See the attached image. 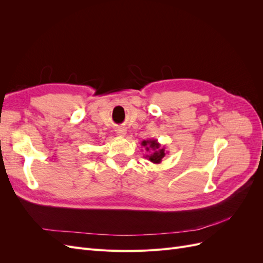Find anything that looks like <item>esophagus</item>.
Segmentation results:
<instances>
[{"label": "esophagus", "mask_w": 263, "mask_h": 263, "mask_svg": "<svg viewBox=\"0 0 263 263\" xmlns=\"http://www.w3.org/2000/svg\"><path fill=\"white\" fill-rule=\"evenodd\" d=\"M116 134L119 135V136H125L126 128H124V127H118V128H116Z\"/></svg>", "instance_id": "34e87169"}]
</instances>
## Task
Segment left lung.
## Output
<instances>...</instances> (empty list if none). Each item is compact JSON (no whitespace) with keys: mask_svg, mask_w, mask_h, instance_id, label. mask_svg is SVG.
<instances>
[{"mask_svg":"<svg viewBox=\"0 0 263 263\" xmlns=\"http://www.w3.org/2000/svg\"><path fill=\"white\" fill-rule=\"evenodd\" d=\"M141 146H144L148 155L146 158L153 163H160L165 156V147L159 144L157 139H147L141 141Z\"/></svg>","mask_w":263,"mask_h":263,"instance_id":"8db88e82","label":"left lung"}]
</instances>
